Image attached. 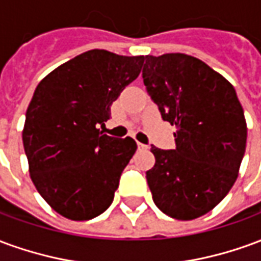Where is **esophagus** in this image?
<instances>
[{
    "instance_id": "1",
    "label": "esophagus",
    "mask_w": 261,
    "mask_h": 261,
    "mask_svg": "<svg viewBox=\"0 0 261 261\" xmlns=\"http://www.w3.org/2000/svg\"><path fill=\"white\" fill-rule=\"evenodd\" d=\"M138 148H140V149H148V145H145V144H141V142H138Z\"/></svg>"
}]
</instances>
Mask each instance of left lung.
Wrapping results in <instances>:
<instances>
[{
	"instance_id": "8db88e82",
	"label": "left lung",
	"mask_w": 261,
	"mask_h": 261,
	"mask_svg": "<svg viewBox=\"0 0 261 261\" xmlns=\"http://www.w3.org/2000/svg\"><path fill=\"white\" fill-rule=\"evenodd\" d=\"M142 80L162 119L176 125L175 149L151 148L153 202L172 218H198L229 193L245 155L246 120L235 88L181 53L145 56Z\"/></svg>"
}]
</instances>
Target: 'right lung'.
Returning a JSON list of instances; mask_svg holds the SVG:
<instances>
[{"label": "right lung", "mask_w": 261, "mask_h": 261, "mask_svg": "<svg viewBox=\"0 0 261 261\" xmlns=\"http://www.w3.org/2000/svg\"><path fill=\"white\" fill-rule=\"evenodd\" d=\"M142 64L144 56L95 48L60 65L37 85L26 110L23 148L37 192L65 218H95L113 201L137 142L103 134L100 127Z\"/></svg>", "instance_id": "add662e5"}]
</instances>
